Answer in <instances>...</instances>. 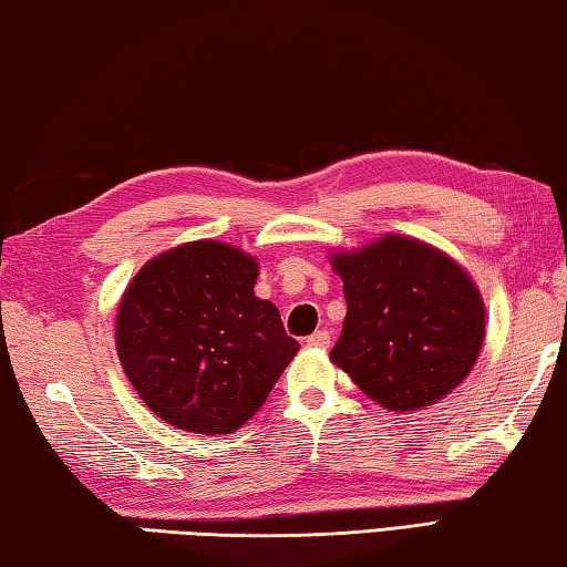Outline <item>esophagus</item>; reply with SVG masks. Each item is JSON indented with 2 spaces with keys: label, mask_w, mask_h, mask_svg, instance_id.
Returning <instances> with one entry per match:
<instances>
[{
  "label": "esophagus",
  "mask_w": 567,
  "mask_h": 567,
  "mask_svg": "<svg viewBox=\"0 0 567 567\" xmlns=\"http://www.w3.org/2000/svg\"><path fill=\"white\" fill-rule=\"evenodd\" d=\"M305 343H308L310 348L326 350L330 346V332L328 330H316V332H312V336H308V340H305Z\"/></svg>",
  "instance_id": "34e87169"
}]
</instances>
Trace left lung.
<instances>
[{
	"label": "left lung",
	"mask_w": 567,
	"mask_h": 567,
	"mask_svg": "<svg viewBox=\"0 0 567 567\" xmlns=\"http://www.w3.org/2000/svg\"><path fill=\"white\" fill-rule=\"evenodd\" d=\"M348 312L330 361L389 411L452 393L477 363L487 330L480 287L446 251L406 235L332 251Z\"/></svg>",
	"instance_id": "left-lung-1"
}]
</instances>
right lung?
Listing matches in <instances>:
<instances>
[{"instance_id": "add662e5", "label": "right lung", "mask_w": 567, "mask_h": 567, "mask_svg": "<svg viewBox=\"0 0 567 567\" xmlns=\"http://www.w3.org/2000/svg\"><path fill=\"white\" fill-rule=\"evenodd\" d=\"M259 262L217 239L148 259L125 287L115 350L141 401L166 424L231 434L255 416L300 343L259 300Z\"/></svg>"}]
</instances>
